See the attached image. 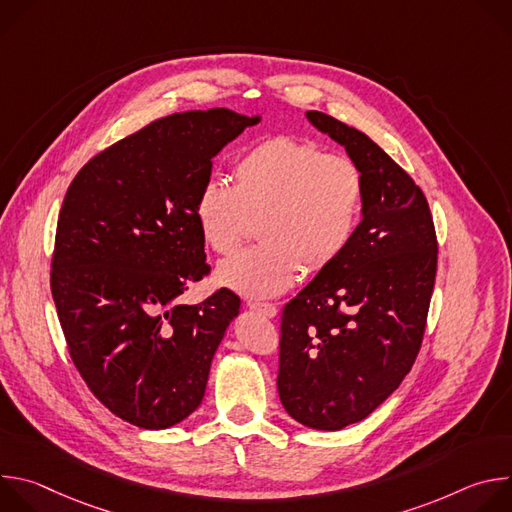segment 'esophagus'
Returning <instances> with one entry per match:
<instances>
[{"instance_id":"obj_1","label":"esophagus","mask_w":512,"mask_h":512,"mask_svg":"<svg viewBox=\"0 0 512 512\" xmlns=\"http://www.w3.org/2000/svg\"><path fill=\"white\" fill-rule=\"evenodd\" d=\"M249 308L265 318H275L277 316V308L273 304H267V302H249Z\"/></svg>"}]
</instances>
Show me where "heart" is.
Masks as SVG:
<instances>
[{
	"instance_id": "b5f03b06",
	"label": "heart",
	"mask_w": 512,
	"mask_h": 512,
	"mask_svg": "<svg viewBox=\"0 0 512 512\" xmlns=\"http://www.w3.org/2000/svg\"><path fill=\"white\" fill-rule=\"evenodd\" d=\"M364 178L346 156L318 143L273 135L233 164V186L210 178L194 198L204 243L229 255L257 221L259 245L216 271L223 285L249 298H273L300 275H320L348 249L358 229Z\"/></svg>"
}]
</instances>
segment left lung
I'll return each instance as SVG.
<instances>
[{
  "instance_id": "1",
  "label": "left lung",
  "mask_w": 512,
  "mask_h": 512,
  "mask_svg": "<svg viewBox=\"0 0 512 512\" xmlns=\"http://www.w3.org/2000/svg\"><path fill=\"white\" fill-rule=\"evenodd\" d=\"M364 178L362 221L342 257L281 314L277 391L306 427L369 417L419 354L437 271L429 204L413 178L362 131L308 111Z\"/></svg>"
}]
</instances>
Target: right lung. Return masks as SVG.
<instances>
[{"label": "right lung", "instance_id": "obj_1", "mask_svg": "<svg viewBox=\"0 0 512 512\" xmlns=\"http://www.w3.org/2000/svg\"><path fill=\"white\" fill-rule=\"evenodd\" d=\"M259 117L231 109L152 121L89 160L56 225L50 289L66 346L91 393L143 429L186 419L239 314L235 291L178 298L210 273L194 218L212 158Z\"/></svg>", "mask_w": 512, "mask_h": 512}]
</instances>
